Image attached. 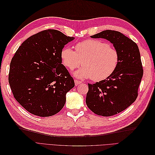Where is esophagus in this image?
Masks as SVG:
<instances>
[{
  "instance_id": "obj_1",
  "label": "esophagus",
  "mask_w": 155,
  "mask_h": 155,
  "mask_svg": "<svg viewBox=\"0 0 155 155\" xmlns=\"http://www.w3.org/2000/svg\"><path fill=\"white\" fill-rule=\"evenodd\" d=\"M74 81H75V85H76V86H77V85H79V84L81 83V81H79V80H77V79H75Z\"/></svg>"
}]
</instances>
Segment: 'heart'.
I'll list each match as a JSON object with an SVG mask.
<instances>
[{
    "label": "heart",
    "mask_w": 155,
    "mask_h": 155,
    "mask_svg": "<svg viewBox=\"0 0 155 155\" xmlns=\"http://www.w3.org/2000/svg\"><path fill=\"white\" fill-rule=\"evenodd\" d=\"M75 50L64 46L61 51V59L70 70L82 64L83 67L74 72L78 78H91L93 81H101L113 74L118 66V50L104 41L87 39L79 42L75 45Z\"/></svg>",
    "instance_id": "obj_1"
}]
</instances>
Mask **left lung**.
<instances>
[{
    "instance_id": "obj_1",
    "label": "left lung",
    "mask_w": 155,
    "mask_h": 155,
    "mask_svg": "<svg viewBox=\"0 0 155 155\" xmlns=\"http://www.w3.org/2000/svg\"><path fill=\"white\" fill-rule=\"evenodd\" d=\"M105 39L113 44L120 54L114 74L104 80L88 83L86 104L94 113L110 116L119 113L137 100L143 70L137 45L121 32L104 30L91 36Z\"/></svg>"
}]
</instances>
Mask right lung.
<instances>
[{"label":"right lung","mask_w":155,"mask_h":155,"mask_svg":"<svg viewBox=\"0 0 155 155\" xmlns=\"http://www.w3.org/2000/svg\"><path fill=\"white\" fill-rule=\"evenodd\" d=\"M74 39L48 29L25 40L12 59L8 81L20 105L41 117L57 114L66 102L74 81L61 59V51Z\"/></svg>","instance_id":"1"}]
</instances>
